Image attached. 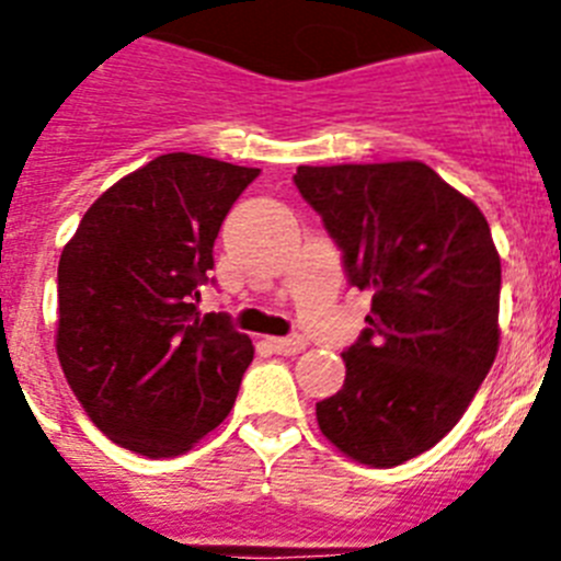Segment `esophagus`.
<instances>
[{"mask_svg":"<svg viewBox=\"0 0 561 561\" xmlns=\"http://www.w3.org/2000/svg\"><path fill=\"white\" fill-rule=\"evenodd\" d=\"M270 348L280 356H295L306 348L304 336H270Z\"/></svg>","mask_w":561,"mask_h":561,"instance_id":"1","label":"esophagus"}]
</instances>
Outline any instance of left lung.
<instances>
[{"mask_svg": "<svg viewBox=\"0 0 561 561\" xmlns=\"http://www.w3.org/2000/svg\"><path fill=\"white\" fill-rule=\"evenodd\" d=\"M295 185L340 244L368 329L345 385L317 404L320 433L390 469L435 447L472 404L500 348V255L469 196L419 160L300 165Z\"/></svg>", "mask_w": 561, "mask_h": 561, "instance_id": "obj_1", "label": "left lung"}]
</instances>
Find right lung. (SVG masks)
<instances>
[{
  "instance_id": "1",
  "label": "right lung",
  "mask_w": 561,
  "mask_h": 561,
  "mask_svg": "<svg viewBox=\"0 0 561 561\" xmlns=\"http://www.w3.org/2000/svg\"><path fill=\"white\" fill-rule=\"evenodd\" d=\"M257 168L162 153L103 191L58 261L56 351L98 430L173 458L219 427L252 340L196 309L213 244Z\"/></svg>"
}]
</instances>
